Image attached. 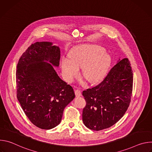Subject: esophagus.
<instances>
[{
  "mask_svg": "<svg viewBox=\"0 0 152 152\" xmlns=\"http://www.w3.org/2000/svg\"><path fill=\"white\" fill-rule=\"evenodd\" d=\"M75 95H76V97H79V96H81V95H82L81 91H80V90H79V89L75 90Z\"/></svg>",
  "mask_w": 152,
  "mask_h": 152,
  "instance_id": "esophagus-1",
  "label": "esophagus"
}]
</instances>
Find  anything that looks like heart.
<instances>
[{
    "label": "heart",
    "mask_w": 152,
    "mask_h": 152,
    "mask_svg": "<svg viewBox=\"0 0 152 152\" xmlns=\"http://www.w3.org/2000/svg\"><path fill=\"white\" fill-rule=\"evenodd\" d=\"M64 58L61 68L64 76L72 82L77 75L79 68L83 67L84 77L91 83L97 82L105 75L111 62V58L103 49L96 45L78 47Z\"/></svg>",
    "instance_id": "b5f03b06"
}]
</instances>
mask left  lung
<instances>
[{
    "label": "left lung",
    "instance_id": "obj_1",
    "mask_svg": "<svg viewBox=\"0 0 152 152\" xmlns=\"http://www.w3.org/2000/svg\"><path fill=\"white\" fill-rule=\"evenodd\" d=\"M133 71L127 58L110 70L96 86L82 92L86 106L82 111L84 124L93 131L107 129L119 121L131 103Z\"/></svg>",
    "mask_w": 152,
    "mask_h": 152
}]
</instances>
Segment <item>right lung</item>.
Returning <instances> with one entry per match:
<instances>
[{
  "label": "right lung",
  "mask_w": 152,
  "mask_h": 152,
  "mask_svg": "<svg viewBox=\"0 0 152 152\" xmlns=\"http://www.w3.org/2000/svg\"><path fill=\"white\" fill-rule=\"evenodd\" d=\"M60 57L59 48L52 42H36L17 64V99L29 120L42 129L59 124L64 108L75 97L72 86L58 76L52 66H59Z\"/></svg>",
  "instance_id": "add662e5"
}]
</instances>
